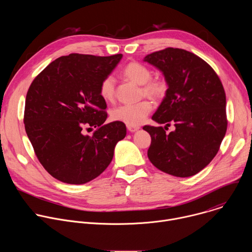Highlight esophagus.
<instances>
[{
	"label": "esophagus",
	"mask_w": 252,
	"mask_h": 252,
	"mask_svg": "<svg viewBox=\"0 0 252 252\" xmlns=\"http://www.w3.org/2000/svg\"><path fill=\"white\" fill-rule=\"evenodd\" d=\"M127 129L130 131V132H134L136 130L139 129V126H126Z\"/></svg>",
	"instance_id": "1"
}]
</instances>
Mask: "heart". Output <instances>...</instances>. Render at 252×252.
I'll return each instance as SVG.
<instances>
[{
  "instance_id": "1",
  "label": "heart",
  "mask_w": 252,
  "mask_h": 252,
  "mask_svg": "<svg viewBox=\"0 0 252 252\" xmlns=\"http://www.w3.org/2000/svg\"><path fill=\"white\" fill-rule=\"evenodd\" d=\"M122 75L128 81L141 86V92L154 99L162 98L167 92V84L161 79H152V70L137 62L128 63L123 69ZM116 82L112 76L105 77L99 85V94L105 100L115 97ZM153 110V104L148 99L135 103L119 105L112 111V119L127 126H138Z\"/></svg>"
}]
</instances>
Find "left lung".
I'll use <instances>...</instances> for the list:
<instances>
[{
    "mask_svg": "<svg viewBox=\"0 0 252 252\" xmlns=\"http://www.w3.org/2000/svg\"><path fill=\"white\" fill-rule=\"evenodd\" d=\"M158 67L168 86L153 116L158 124H174L166 134L162 126H145L152 137L148 157L159 170L189 177L203 169L217 156L227 128L226 97L214 69L201 58L166 48L145 60Z\"/></svg>",
    "mask_w": 252,
    "mask_h": 252,
    "instance_id": "8db88e82",
    "label": "left lung"
}]
</instances>
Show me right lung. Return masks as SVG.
Returning a JSON list of instances; mask_svg holds the SVG:
<instances>
[{"instance_id":"right-lung-1","label":"right lung","mask_w":252,"mask_h":252,"mask_svg":"<svg viewBox=\"0 0 252 252\" xmlns=\"http://www.w3.org/2000/svg\"><path fill=\"white\" fill-rule=\"evenodd\" d=\"M123 55L97 57L70 54L58 58L34 78L26 96L24 124L34 154L58 181L87 184L111 163L118 141L125 138L124 123L103 124L105 100L100 82ZM94 126L93 136L84 128Z\"/></svg>"}]
</instances>
